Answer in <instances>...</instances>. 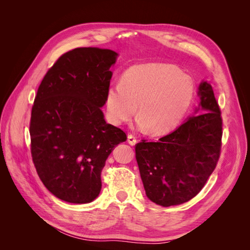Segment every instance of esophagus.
<instances>
[{"instance_id": "1", "label": "esophagus", "mask_w": 250, "mask_h": 250, "mask_svg": "<svg viewBox=\"0 0 250 250\" xmlns=\"http://www.w3.org/2000/svg\"><path fill=\"white\" fill-rule=\"evenodd\" d=\"M127 141H128V143L130 144L131 146H134L135 144H137V142H138V139H137V137H135V135H133V134H128Z\"/></svg>"}]
</instances>
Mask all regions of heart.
Segmentation results:
<instances>
[{
	"label": "heart",
	"instance_id": "obj_1",
	"mask_svg": "<svg viewBox=\"0 0 250 250\" xmlns=\"http://www.w3.org/2000/svg\"><path fill=\"white\" fill-rule=\"evenodd\" d=\"M194 82L176 66L165 63L134 65L121 84L109 86L105 98L107 117L113 124L129 121L135 113L138 124L153 135L167 134L179 126L190 108Z\"/></svg>",
	"mask_w": 250,
	"mask_h": 250
}]
</instances>
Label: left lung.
<instances>
[{
	"label": "left lung",
	"mask_w": 250,
	"mask_h": 250,
	"mask_svg": "<svg viewBox=\"0 0 250 250\" xmlns=\"http://www.w3.org/2000/svg\"><path fill=\"white\" fill-rule=\"evenodd\" d=\"M199 109L176 130L157 142L135 145V157L147 197L162 207L195 197L214 172L221 153L222 117L213 87L199 85Z\"/></svg>",
	"instance_id": "left-lung-1"
}]
</instances>
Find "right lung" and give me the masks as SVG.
Wrapping results in <instances>:
<instances>
[{"instance_id":"add662e5","label":"right lung","mask_w":250,"mask_h":250,"mask_svg":"<svg viewBox=\"0 0 250 250\" xmlns=\"http://www.w3.org/2000/svg\"><path fill=\"white\" fill-rule=\"evenodd\" d=\"M116 58L108 49H73L56 60L37 89L30 119L32 161L44 187L63 201L97 198L105 162L127 140L101 110Z\"/></svg>"}]
</instances>
